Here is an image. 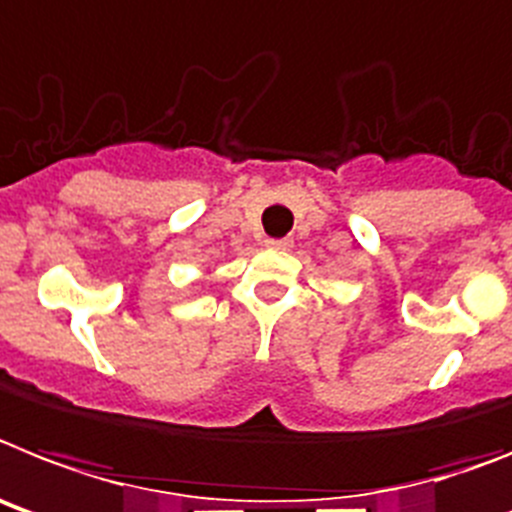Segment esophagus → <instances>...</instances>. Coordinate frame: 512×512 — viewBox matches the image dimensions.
<instances>
[{
    "instance_id": "esophagus-1",
    "label": "esophagus",
    "mask_w": 512,
    "mask_h": 512,
    "mask_svg": "<svg viewBox=\"0 0 512 512\" xmlns=\"http://www.w3.org/2000/svg\"><path fill=\"white\" fill-rule=\"evenodd\" d=\"M268 247H273V249H286L289 247V239H268Z\"/></svg>"
}]
</instances>
